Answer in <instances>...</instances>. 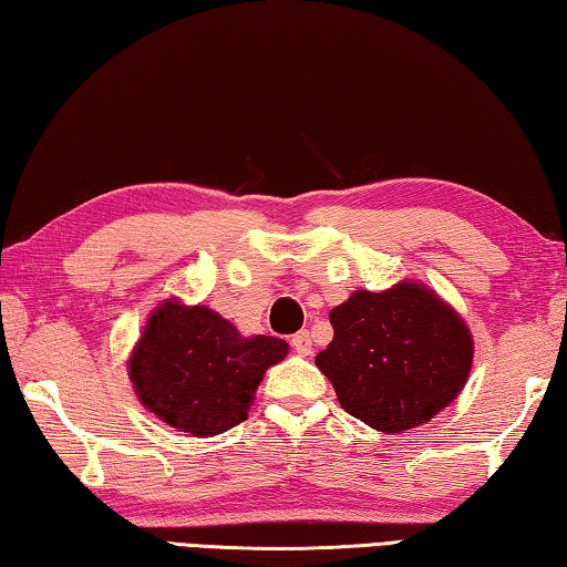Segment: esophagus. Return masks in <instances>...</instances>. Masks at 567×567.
Here are the masks:
<instances>
[{
	"instance_id": "34e87169",
	"label": "esophagus",
	"mask_w": 567,
	"mask_h": 567,
	"mask_svg": "<svg viewBox=\"0 0 567 567\" xmlns=\"http://www.w3.org/2000/svg\"><path fill=\"white\" fill-rule=\"evenodd\" d=\"M291 347H293L296 354L309 357V354H311V349H313V344H311V333H309V331H299V333H293V337H291Z\"/></svg>"
}]
</instances>
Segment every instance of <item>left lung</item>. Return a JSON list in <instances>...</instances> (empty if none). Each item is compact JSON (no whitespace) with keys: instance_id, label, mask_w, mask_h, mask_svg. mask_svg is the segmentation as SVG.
Returning <instances> with one entry per match:
<instances>
[{"instance_id":"left-lung-1","label":"left lung","mask_w":567,"mask_h":567,"mask_svg":"<svg viewBox=\"0 0 567 567\" xmlns=\"http://www.w3.org/2000/svg\"><path fill=\"white\" fill-rule=\"evenodd\" d=\"M329 321L333 339L317 367L339 404L379 432L430 422L467 384L475 354L467 323L422 284L354 291Z\"/></svg>"}]
</instances>
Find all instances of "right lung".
Masks as SVG:
<instances>
[{
  "instance_id": "add662e5",
  "label": "right lung",
  "mask_w": 567,
  "mask_h": 567,
  "mask_svg": "<svg viewBox=\"0 0 567 567\" xmlns=\"http://www.w3.org/2000/svg\"><path fill=\"white\" fill-rule=\"evenodd\" d=\"M289 354L276 337H240L208 306L163 301L130 357V382L157 420L213 437L248 416L268 367Z\"/></svg>"
}]
</instances>
